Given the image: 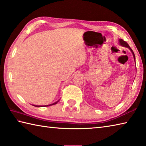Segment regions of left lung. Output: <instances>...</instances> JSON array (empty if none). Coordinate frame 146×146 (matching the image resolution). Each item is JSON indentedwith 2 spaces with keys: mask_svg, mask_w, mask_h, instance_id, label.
<instances>
[{
  "mask_svg": "<svg viewBox=\"0 0 146 146\" xmlns=\"http://www.w3.org/2000/svg\"><path fill=\"white\" fill-rule=\"evenodd\" d=\"M119 44H120V45H121L122 46L125 47H128V48H129V49H130L131 51H132V54H133V58H134V59H135V54H134V53H133V50H132V48H131L130 47L129 45H128V44H127V42H125V41H124L123 40H122V39H119Z\"/></svg>",
  "mask_w": 146,
  "mask_h": 146,
  "instance_id": "left-lung-1",
  "label": "left lung"
}]
</instances>
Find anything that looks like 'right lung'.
Wrapping results in <instances>:
<instances>
[{"label":"right lung","instance_id":"add662e5","mask_svg":"<svg viewBox=\"0 0 146 146\" xmlns=\"http://www.w3.org/2000/svg\"><path fill=\"white\" fill-rule=\"evenodd\" d=\"M58 101H57L56 102H54V103L52 104H50V105H46V106H52V105H54V104H57V102H58ZM34 106H36V107H42V106H36V105H33Z\"/></svg>","mask_w":146,"mask_h":146}]
</instances>
